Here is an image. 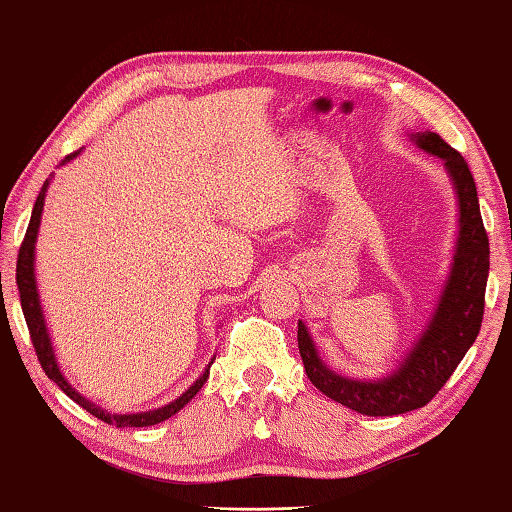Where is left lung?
<instances>
[{
    "instance_id": "obj_1",
    "label": "left lung",
    "mask_w": 512,
    "mask_h": 512,
    "mask_svg": "<svg viewBox=\"0 0 512 512\" xmlns=\"http://www.w3.org/2000/svg\"><path fill=\"white\" fill-rule=\"evenodd\" d=\"M414 142L444 160L455 186L460 232L451 276L439 296L430 324L393 375L375 381L342 377L319 358L305 324L299 322V352L308 379L331 400L365 416H398L425 407L441 391L474 345L483 324L485 287L490 273V241L480 218L476 183L457 151L437 133H416Z\"/></svg>"
}]
</instances>
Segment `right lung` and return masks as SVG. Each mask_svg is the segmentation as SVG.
<instances>
[{
    "mask_svg": "<svg viewBox=\"0 0 512 512\" xmlns=\"http://www.w3.org/2000/svg\"><path fill=\"white\" fill-rule=\"evenodd\" d=\"M80 151H75V154L66 156V160H71L78 156ZM64 160V163H66ZM61 163V165H64ZM50 186V179H45L41 193L36 197V204H34V211H32V218H29V227H27V234H25V241H22L20 246V253H18V266H15V282H18V292H20V305H22V315H25V322H27V329H29V338H32V345L36 349V356H38V363H41V368L45 370V375H48L55 384L64 391L68 398L73 402H78L82 409H87L91 416L101 418L103 423L108 425H117V427H149V425H156V423H163L167 418L177 414L179 409L186 407V404L195 398L197 391L204 386V381L209 377V368L204 370V375L195 381L193 386L188 388L186 393L181 395L170 404H165V407L154 409V411H142V414H110V411H105L101 407H96L94 402H89L87 398H82V395L75 391V388L68 384L66 377L61 375L59 365H57V358L55 352H52V342H50V335H48V326H45V317H43V310H41V301H38V292H36V276H34V248H36V234H38V225H41V213H43V202H45V190Z\"/></svg>",
    "mask_w": 512,
    "mask_h": 512,
    "instance_id": "1",
    "label": "right lung"
}]
</instances>
